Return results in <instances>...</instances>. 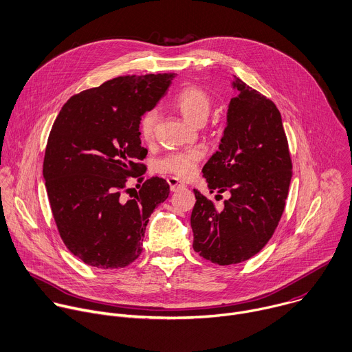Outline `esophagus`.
I'll use <instances>...</instances> for the list:
<instances>
[{
  "label": "esophagus",
  "instance_id": "esophagus-1",
  "mask_svg": "<svg viewBox=\"0 0 352 352\" xmlns=\"http://www.w3.org/2000/svg\"><path fill=\"white\" fill-rule=\"evenodd\" d=\"M168 183H169V187H170V191H179L180 188H184L186 184L183 182H180L179 179L176 177H169L168 179Z\"/></svg>",
  "mask_w": 352,
  "mask_h": 352
}]
</instances>
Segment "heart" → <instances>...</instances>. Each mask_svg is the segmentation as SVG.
Segmentation results:
<instances>
[{"label": "heart", "mask_w": 352, "mask_h": 352, "mask_svg": "<svg viewBox=\"0 0 352 352\" xmlns=\"http://www.w3.org/2000/svg\"><path fill=\"white\" fill-rule=\"evenodd\" d=\"M176 107L182 116L191 124L198 125L204 122L209 114L210 98L209 95L198 87H187L182 89L176 96ZM158 122L157 110L147 111L140 121V135L146 142H151L155 135V128ZM204 157L201 148H191L175 154H169L162 160L161 168L165 172L172 173L179 179H190L198 166V162Z\"/></svg>", "instance_id": "b5f03b06"}]
</instances>
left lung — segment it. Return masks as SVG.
I'll return each instance as SVG.
<instances>
[{"mask_svg":"<svg viewBox=\"0 0 352 352\" xmlns=\"http://www.w3.org/2000/svg\"><path fill=\"white\" fill-rule=\"evenodd\" d=\"M219 150L202 173L210 192H230L221 210L194 190L192 248L214 264L245 261L272 236L287 197L292 161L276 106L234 76ZM217 197V195H216Z\"/></svg>","mask_w":352,"mask_h":352,"instance_id":"8db88e82","label":"left lung"}]
</instances>
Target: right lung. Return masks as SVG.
Returning <instances> with one entry per match:
<instances>
[{"label":"right lung","mask_w":352,"mask_h":352,"mask_svg":"<svg viewBox=\"0 0 352 352\" xmlns=\"http://www.w3.org/2000/svg\"><path fill=\"white\" fill-rule=\"evenodd\" d=\"M176 74L124 76L67 100L44 157V180L59 234L85 264L114 270L142 253L148 217L169 197L161 177L143 182L147 155L140 121L166 94ZM136 177L140 192L125 195Z\"/></svg>","instance_id":"1"}]
</instances>
